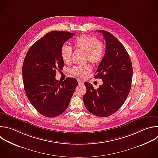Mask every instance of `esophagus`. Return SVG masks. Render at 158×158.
<instances>
[{
  "mask_svg": "<svg viewBox=\"0 0 158 158\" xmlns=\"http://www.w3.org/2000/svg\"><path fill=\"white\" fill-rule=\"evenodd\" d=\"M77 81H78V83H79V85H82L83 84H84V82L81 81V80H77Z\"/></svg>",
  "mask_w": 158,
  "mask_h": 158,
  "instance_id": "1",
  "label": "esophagus"
}]
</instances>
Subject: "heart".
Here are the masks:
<instances>
[{
    "mask_svg": "<svg viewBox=\"0 0 158 158\" xmlns=\"http://www.w3.org/2000/svg\"><path fill=\"white\" fill-rule=\"evenodd\" d=\"M73 45L77 49L82 50L86 53V60L94 65L100 64L103 60L106 49L103 44L93 36L82 35L76 38ZM72 48L64 44L61 48V56L65 63H70L72 56ZM91 71L89 65L77 66L71 69V73L78 77H84Z\"/></svg>",
    "mask_w": 158,
    "mask_h": 158,
    "instance_id": "b5f03b06",
    "label": "heart"
}]
</instances>
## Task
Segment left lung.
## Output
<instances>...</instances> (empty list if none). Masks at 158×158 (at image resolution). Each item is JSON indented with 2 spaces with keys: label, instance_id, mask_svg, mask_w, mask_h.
Here are the masks:
<instances>
[{
  "label": "left lung",
  "instance_id": "obj_1",
  "mask_svg": "<svg viewBox=\"0 0 158 158\" xmlns=\"http://www.w3.org/2000/svg\"><path fill=\"white\" fill-rule=\"evenodd\" d=\"M102 33L106 43L105 56L94 75L103 84L97 89L85 82L83 97L87 110L92 114L106 117L115 113L126 100L131 86L133 68L130 58L123 44L110 33Z\"/></svg>",
  "mask_w": 158,
  "mask_h": 158
}]
</instances>
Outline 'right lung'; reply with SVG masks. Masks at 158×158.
<instances>
[{
	"instance_id": "right-lung-1",
	"label": "right lung",
	"mask_w": 158,
	"mask_h": 158,
	"mask_svg": "<svg viewBox=\"0 0 158 158\" xmlns=\"http://www.w3.org/2000/svg\"><path fill=\"white\" fill-rule=\"evenodd\" d=\"M75 34L52 31L36 41L28 49L22 67L25 94L34 108L46 117H55L68 108L78 82L67 77L56 80L57 71L63 70L64 63L61 48Z\"/></svg>"
}]
</instances>
